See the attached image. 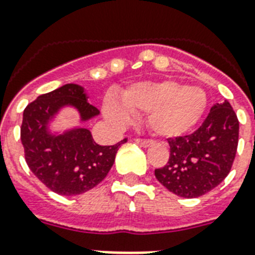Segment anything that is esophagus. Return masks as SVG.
<instances>
[{
	"label": "esophagus",
	"instance_id": "1",
	"mask_svg": "<svg viewBox=\"0 0 255 255\" xmlns=\"http://www.w3.org/2000/svg\"><path fill=\"white\" fill-rule=\"evenodd\" d=\"M135 143H138V144H139V146H142V147H148V146H151V144H152V140H148V139H140V138H135Z\"/></svg>",
	"mask_w": 255,
	"mask_h": 255
}]
</instances>
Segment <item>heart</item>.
I'll list each match as a JSON object with an SVG mask.
<instances>
[{
  "instance_id": "b5f03b06",
  "label": "heart",
  "mask_w": 255,
  "mask_h": 255,
  "mask_svg": "<svg viewBox=\"0 0 255 255\" xmlns=\"http://www.w3.org/2000/svg\"><path fill=\"white\" fill-rule=\"evenodd\" d=\"M119 103L108 100L104 113L116 124H126L130 116L147 113V125L160 136L185 134L201 120L207 107V95L199 87L176 81L138 83L126 88Z\"/></svg>"
}]
</instances>
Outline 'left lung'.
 Instances as JSON below:
<instances>
[{
    "label": "left lung",
    "instance_id": "1",
    "mask_svg": "<svg viewBox=\"0 0 255 255\" xmlns=\"http://www.w3.org/2000/svg\"><path fill=\"white\" fill-rule=\"evenodd\" d=\"M169 160L155 169L163 186L182 198H197L228 176L239 144V119L228 102L215 104L194 132L169 138Z\"/></svg>",
    "mask_w": 255,
    "mask_h": 255
}]
</instances>
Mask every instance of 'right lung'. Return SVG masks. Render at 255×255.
Returning <instances> with one entry per match:
<instances>
[{
    "mask_svg": "<svg viewBox=\"0 0 255 255\" xmlns=\"http://www.w3.org/2000/svg\"><path fill=\"white\" fill-rule=\"evenodd\" d=\"M65 105L75 107L82 121L99 115V109L87 102L83 87L69 83L40 95L27 105L20 140L27 165L48 189L60 195H78L94 189L107 177L116 153L128 138L115 146H99L90 130L83 128L50 135L48 121Z\"/></svg>",
    "mask_w": 255,
    "mask_h": 255,
    "instance_id": "obj_1",
    "label": "right lung"
}]
</instances>
